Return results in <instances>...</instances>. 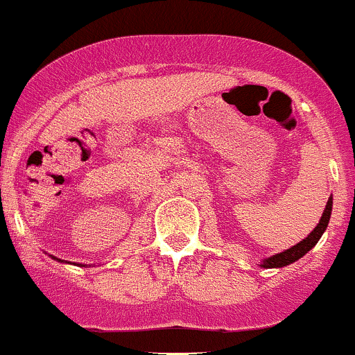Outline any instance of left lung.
<instances>
[{
    "mask_svg": "<svg viewBox=\"0 0 355 355\" xmlns=\"http://www.w3.org/2000/svg\"><path fill=\"white\" fill-rule=\"evenodd\" d=\"M331 204H334V199L330 197L327 202V206H325V211H323V214H322V219H320V223L316 225L315 230H313L311 233L304 238L303 241H300V243H296L294 246H291V248L284 250L282 253L268 257V259H266L262 263H260V267L281 268V267L289 266V263L296 262V260L303 259L306 253H308L316 243H318V240L322 238V234L325 233L328 221H330V216H331Z\"/></svg>",
    "mask_w": 355,
    "mask_h": 355,
    "instance_id": "1",
    "label": "left lung"
}]
</instances>
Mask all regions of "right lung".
<instances>
[{"mask_svg":"<svg viewBox=\"0 0 355 355\" xmlns=\"http://www.w3.org/2000/svg\"><path fill=\"white\" fill-rule=\"evenodd\" d=\"M52 259H54V260H58V262H64V260H61V259H55V257H52Z\"/></svg>","mask_w":355,"mask_h":355,"instance_id":"right-lung-1","label":"right lung"}]
</instances>
